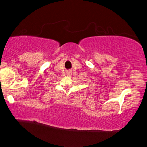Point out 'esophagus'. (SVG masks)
Returning <instances> with one entry per match:
<instances>
[{
	"label": "esophagus",
	"instance_id": "esophagus-1",
	"mask_svg": "<svg viewBox=\"0 0 147 147\" xmlns=\"http://www.w3.org/2000/svg\"><path fill=\"white\" fill-rule=\"evenodd\" d=\"M71 74H72V71L71 70H69V71H67V76H70L71 75Z\"/></svg>",
	"mask_w": 147,
	"mask_h": 147
}]
</instances>
